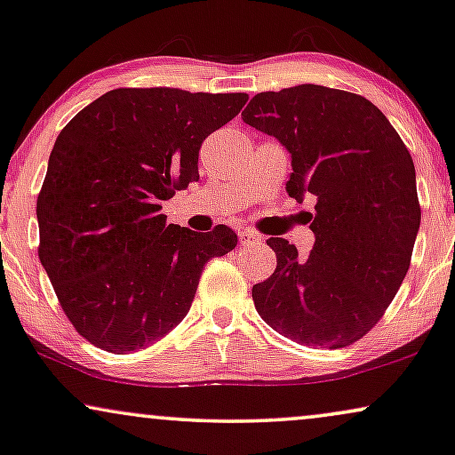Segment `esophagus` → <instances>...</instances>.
Instances as JSON below:
<instances>
[{
    "mask_svg": "<svg viewBox=\"0 0 455 455\" xmlns=\"http://www.w3.org/2000/svg\"><path fill=\"white\" fill-rule=\"evenodd\" d=\"M239 243L243 245V247L260 245V243H262V237H260V235L251 233V231H241V235H239Z\"/></svg>",
    "mask_w": 455,
    "mask_h": 455,
    "instance_id": "34e87169",
    "label": "esophagus"
}]
</instances>
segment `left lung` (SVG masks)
<instances>
[{
	"mask_svg": "<svg viewBox=\"0 0 455 455\" xmlns=\"http://www.w3.org/2000/svg\"><path fill=\"white\" fill-rule=\"evenodd\" d=\"M241 117L287 148L290 197L317 201L308 256L267 241L277 268L251 287L258 315L304 347H348L380 321L410 268L419 228L411 155L380 108L325 85L260 92Z\"/></svg>",
	"mask_w": 455,
	"mask_h": 455,
	"instance_id": "8db88e82",
	"label": "left lung"
}]
</instances>
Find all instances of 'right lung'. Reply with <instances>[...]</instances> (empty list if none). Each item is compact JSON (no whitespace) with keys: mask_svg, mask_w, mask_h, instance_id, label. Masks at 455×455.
<instances>
[{"mask_svg":"<svg viewBox=\"0 0 455 455\" xmlns=\"http://www.w3.org/2000/svg\"><path fill=\"white\" fill-rule=\"evenodd\" d=\"M247 94L119 88L56 138L37 197L39 260L68 321L108 353L157 342L187 317L201 270L237 235L165 224L161 204L199 180L201 142Z\"/></svg>","mask_w":455,"mask_h":455,"instance_id":"add662e5","label":"right lung"}]
</instances>
